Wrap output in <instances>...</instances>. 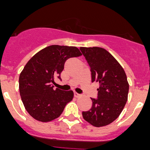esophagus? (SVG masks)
I'll list each match as a JSON object with an SVG mask.
<instances>
[{"label":"esophagus","instance_id":"1","mask_svg":"<svg viewBox=\"0 0 150 150\" xmlns=\"http://www.w3.org/2000/svg\"><path fill=\"white\" fill-rule=\"evenodd\" d=\"M74 95H75V96L76 97V98H78V97H79V96H81L80 94L78 93H76V92H75V93H74Z\"/></svg>","mask_w":150,"mask_h":150}]
</instances>
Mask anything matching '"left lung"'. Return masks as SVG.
<instances>
[{"label": "left lung", "instance_id": "left-lung-1", "mask_svg": "<svg viewBox=\"0 0 150 150\" xmlns=\"http://www.w3.org/2000/svg\"><path fill=\"white\" fill-rule=\"evenodd\" d=\"M91 71L92 82H98V98H91L93 105L82 112L85 120L96 127L114 122L123 110L129 85L123 68L108 51L99 47H81Z\"/></svg>", "mask_w": 150, "mask_h": 150}]
</instances>
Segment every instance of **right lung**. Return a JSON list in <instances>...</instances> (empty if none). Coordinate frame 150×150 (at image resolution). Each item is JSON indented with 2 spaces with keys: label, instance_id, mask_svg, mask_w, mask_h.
<instances>
[{
  "label": "right lung",
  "instance_id": "right-lung-1",
  "mask_svg": "<svg viewBox=\"0 0 150 150\" xmlns=\"http://www.w3.org/2000/svg\"><path fill=\"white\" fill-rule=\"evenodd\" d=\"M81 53L74 46L53 45L43 48L27 63L19 76V92L28 114L46 122L57 118L67 103L72 100V90H54V79H60L64 63Z\"/></svg>",
  "mask_w": 150,
  "mask_h": 150
}]
</instances>
